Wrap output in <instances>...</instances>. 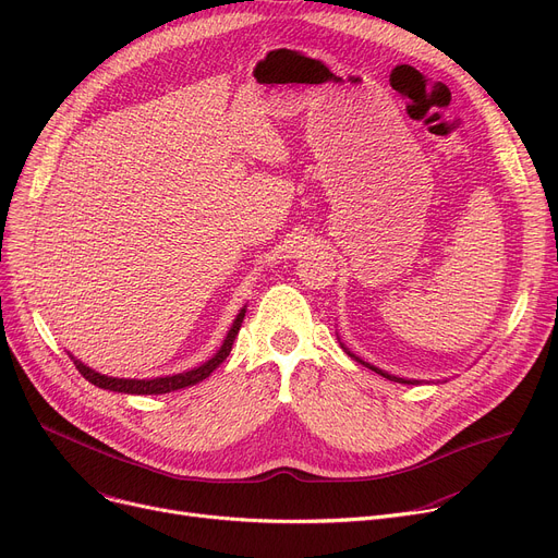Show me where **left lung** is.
Wrapping results in <instances>:
<instances>
[{"mask_svg":"<svg viewBox=\"0 0 558 558\" xmlns=\"http://www.w3.org/2000/svg\"><path fill=\"white\" fill-rule=\"evenodd\" d=\"M341 348L345 350V353L350 355V357H353L355 362H360V364H364L366 368H371V371H375L377 375H383V377H387V379H391V383H400V385H421L423 383V379H407V377H398V375H391V373H387V371H383V368H377V366H373V364H368V362H364L362 357H357L355 353H353V350H350V348H345L343 343H341Z\"/></svg>","mask_w":558,"mask_h":558,"instance_id":"left-lung-1","label":"left lung"}]
</instances>
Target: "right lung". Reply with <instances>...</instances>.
<instances>
[{
  "label": "right lung",
  "mask_w": 558,
  "mask_h": 558,
  "mask_svg": "<svg viewBox=\"0 0 558 558\" xmlns=\"http://www.w3.org/2000/svg\"><path fill=\"white\" fill-rule=\"evenodd\" d=\"M244 314H246V305L240 310V314L234 316L232 326L221 343V348L217 350V353L208 360L203 362L201 366L196 368H190V371H183V373H173V375H162V377H151V379H131V377H110V375H101L99 371H93L90 366H85L81 360H76L74 355L72 362L74 366L78 368V373L87 379V383H93L95 387L99 389H108V391H117V393H133V396H158V393H169V391H179V389H185V387H192L196 383H203L205 377H208L232 350V341L234 337H238L240 328H242V320H244Z\"/></svg>",
  "instance_id": "1"
}]
</instances>
